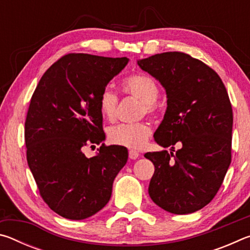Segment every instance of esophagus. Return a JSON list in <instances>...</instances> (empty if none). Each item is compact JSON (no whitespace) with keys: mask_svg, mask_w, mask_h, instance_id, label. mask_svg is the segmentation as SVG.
Returning <instances> with one entry per match:
<instances>
[{"mask_svg":"<svg viewBox=\"0 0 250 250\" xmlns=\"http://www.w3.org/2000/svg\"><path fill=\"white\" fill-rule=\"evenodd\" d=\"M138 156H139V152H138V151H135V150H129V158H130L131 160L138 159Z\"/></svg>","mask_w":250,"mask_h":250,"instance_id":"1","label":"esophagus"}]
</instances>
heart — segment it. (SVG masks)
Returning a JSON list of instances; mask_svg holds the SVG:
<instances>
[{"label": "heart", "mask_w": 250, "mask_h": 250, "mask_svg": "<svg viewBox=\"0 0 250 250\" xmlns=\"http://www.w3.org/2000/svg\"><path fill=\"white\" fill-rule=\"evenodd\" d=\"M122 91L125 95L134 96L142 101L140 115H154L158 110L156 99L160 90L155 80L145 74H133L125 77L121 83ZM119 98L115 91L109 88L100 92L98 105L100 113L104 119L112 121L117 117V109ZM109 141L117 146L131 149H139L146 145L151 134L150 125L145 121L135 124H118L108 129Z\"/></svg>", "instance_id": "heart-1"}]
</instances>
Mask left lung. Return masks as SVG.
<instances>
[{
  "label": "left lung",
  "instance_id": "left-lung-1",
  "mask_svg": "<svg viewBox=\"0 0 250 250\" xmlns=\"http://www.w3.org/2000/svg\"><path fill=\"white\" fill-rule=\"evenodd\" d=\"M166 88L167 108L154 133L167 150L145 154L154 164L149 195L173 214H189L213 200L231 161L232 109L225 84L213 68L181 52L138 62Z\"/></svg>",
  "mask_w": 250,
  "mask_h": 250
}]
</instances>
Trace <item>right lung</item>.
Returning <instances> with one entry per match:
<instances>
[{"label": "right lung", "mask_w": 250, "mask_h": 250, "mask_svg": "<svg viewBox=\"0 0 250 250\" xmlns=\"http://www.w3.org/2000/svg\"><path fill=\"white\" fill-rule=\"evenodd\" d=\"M126 57L64 55L42 76L25 120L27 163L43 201L62 217L95 215L111 197L128 150L105 146L98 98ZM101 144L88 159L84 146Z\"/></svg>", "instance_id": "right-lung-1"}]
</instances>
